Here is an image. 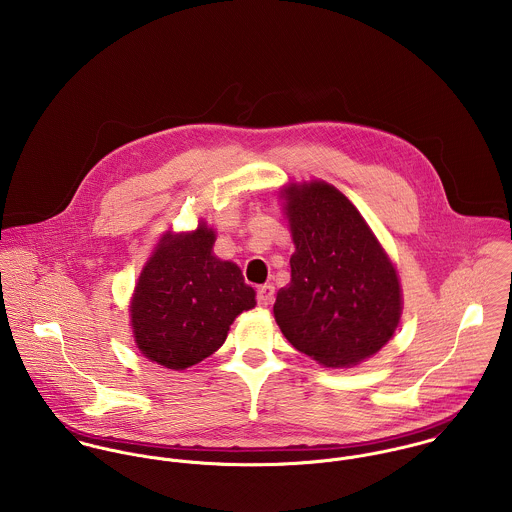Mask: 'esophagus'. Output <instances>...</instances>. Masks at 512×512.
Wrapping results in <instances>:
<instances>
[{
    "mask_svg": "<svg viewBox=\"0 0 512 512\" xmlns=\"http://www.w3.org/2000/svg\"><path fill=\"white\" fill-rule=\"evenodd\" d=\"M274 293H276V288L274 286H260L258 288V293H256V299H258V305H262V307H266V305H270L272 301H274Z\"/></svg>",
    "mask_w": 512,
    "mask_h": 512,
    "instance_id": "1",
    "label": "esophagus"
}]
</instances>
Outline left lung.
Returning a JSON list of instances; mask_svg holds the SVG:
<instances>
[{
	"label": "left lung",
	"instance_id": "8db88e82",
	"mask_svg": "<svg viewBox=\"0 0 512 512\" xmlns=\"http://www.w3.org/2000/svg\"><path fill=\"white\" fill-rule=\"evenodd\" d=\"M295 252L274 315L293 347L325 366H351L396 331L402 295L394 266L359 211L315 181L286 191Z\"/></svg>",
	"mask_w": 512,
	"mask_h": 512
}]
</instances>
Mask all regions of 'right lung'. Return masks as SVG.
<instances>
[{
  "mask_svg": "<svg viewBox=\"0 0 512 512\" xmlns=\"http://www.w3.org/2000/svg\"><path fill=\"white\" fill-rule=\"evenodd\" d=\"M215 232L163 236L132 299V327L149 361L183 370L211 357L228 327L256 305L240 268L213 256Z\"/></svg>",
  "mask_w": 512,
  "mask_h": 512,
  "instance_id": "right-lung-1",
  "label": "right lung"
}]
</instances>
